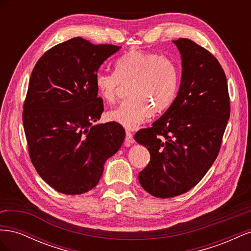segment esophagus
<instances>
[{"label":"esophagus","mask_w":251,"mask_h":251,"mask_svg":"<svg viewBox=\"0 0 251 251\" xmlns=\"http://www.w3.org/2000/svg\"><path fill=\"white\" fill-rule=\"evenodd\" d=\"M135 142V139L133 137V134L131 132H126V146H131Z\"/></svg>","instance_id":"esophagus-1"}]
</instances>
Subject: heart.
Wrapping results in <instances>:
<instances>
[{"mask_svg":"<svg viewBox=\"0 0 251 251\" xmlns=\"http://www.w3.org/2000/svg\"><path fill=\"white\" fill-rule=\"evenodd\" d=\"M131 82L128 100L108 113V118L128 130L137 128L153 111L168 109L179 85L178 68L172 59L155 52L133 50L115 62V73L98 72L95 87L103 100L116 101L121 83Z\"/></svg>","mask_w":251,"mask_h":251,"instance_id":"b5f03b06","label":"heart"}]
</instances>
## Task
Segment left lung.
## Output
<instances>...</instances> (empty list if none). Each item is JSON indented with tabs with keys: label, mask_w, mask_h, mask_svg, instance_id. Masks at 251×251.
I'll return each mask as SVG.
<instances>
[{
	"label": "left lung",
	"mask_w": 251,
	"mask_h": 251,
	"mask_svg": "<svg viewBox=\"0 0 251 251\" xmlns=\"http://www.w3.org/2000/svg\"><path fill=\"white\" fill-rule=\"evenodd\" d=\"M174 44L182 60L177 97L153 126L135 134L151 154L139 183L157 198L182 195L199 183L219 154L230 115L226 75L218 59L192 40Z\"/></svg>",
	"instance_id": "1"
}]
</instances>
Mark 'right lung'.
Here are the masks:
<instances>
[{"label":"right lung","instance_id":"1","mask_svg":"<svg viewBox=\"0 0 251 251\" xmlns=\"http://www.w3.org/2000/svg\"><path fill=\"white\" fill-rule=\"evenodd\" d=\"M119 49L74 37L45 52L33 68L23 111L28 151L42 179L59 193L94 188L125 140L117 123L93 126L103 112L95 76Z\"/></svg>","mask_w":251,"mask_h":251}]
</instances>
